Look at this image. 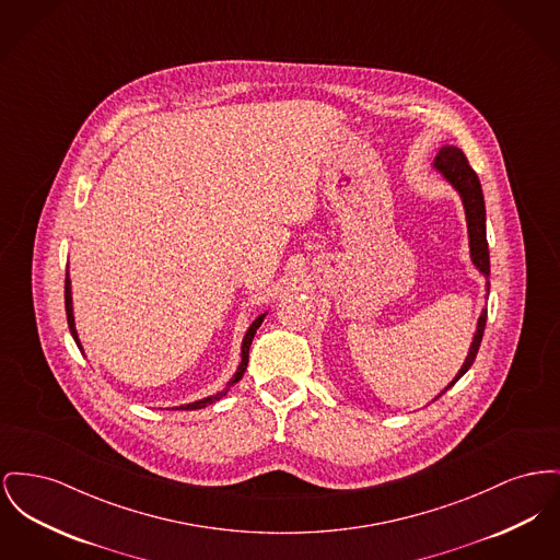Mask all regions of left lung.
Listing matches in <instances>:
<instances>
[{"label": "left lung", "mask_w": 560, "mask_h": 560, "mask_svg": "<svg viewBox=\"0 0 560 560\" xmlns=\"http://www.w3.org/2000/svg\"><path fill=\"white\" fill-rule=\"evenodd\" d=\"M433 168L440 171L442 177L459 192L460 200H463V209H465V220H467L471 262L487 277V290H489L491 260H489V243H487V209H485V197H482L480 179H478L476 171L467 163L465 154L460 152L459 148H455V145H444V148L438 152V156H435V161H433ZM485 326H487V311H482V315H480V319H478V326H476V334H474L469 353H467L465 362L460 365L455 381H451V385H448L442 394H446V392L459 381L460 376L471 368V363H474L476 355H478L480 342H482ZM440 395H435L433 399H438Z\"/></svg>", "instance_id": "obj_1"}]
</instances>
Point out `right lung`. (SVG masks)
Masks as SVG:
<instances>
[{"label": "right lung", "mask_w": 560, "mask_h": 560, "mask_svg": "<svg viewBox=\"0 0 560 560\" xmlns=\"http://www.w3.org/2000/svg\"><path fill=\"white\" fill-rule=\"evenodd\" d=\"M66 313L67 324H69V331H71V336H73V340H75L78 349L82 351V345H80V338H78V331H75V322H73V306H71V281H69V275L66 277ZM264 317H266V313L258 315V317L254 319V324H252L249 329L245 331V338H243V345H241V363H238V368H236L234 376H232L231 381H229L226 389H224V392H220V394L202 397V399L192 401V404L179 406L177 410H197V408H205V406H209V404L218 401L220 397H224V395L231 392L232 385H234V383H238V381H241V376H243V374H245V370H247V362H249V347H252V340H254V336H256V329L262 326Z\"/></svg>", "instance_id": "add662e5"}]
</instances>
